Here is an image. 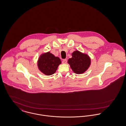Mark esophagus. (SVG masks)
<instances>
[{
  "mask_svg": "<svg viewBox=\"0 0 126 126\" xmlns=\"http://www.w3.org/2000/svg\"><path fill=\"white\" fill-rule=\"evenodd\" d=\"M67 59H63V61H62V63L63 64H67Z\"/></svg>",
  "mask_w": 126,
  "mask_h": 126,
  "instance_id": "1",
  "label": "esophagus"
}]
</instances>
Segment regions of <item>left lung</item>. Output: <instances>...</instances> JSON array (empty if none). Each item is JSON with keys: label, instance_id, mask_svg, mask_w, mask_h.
I'll return each mask as SVG.
<instances>
[{"label": "left lung", "instance_id": "obj_1", "mask_svg": "<svg viewBox=\"0 0 126 126\" xmlns=\"http://www.w3.org/2000/svg\"><path fill=\"white\" fill-rule=\"evenodd\" d=\"M71 55L72 58L68 59V63L72 71L78 74L84 73L91 65L90 57L78 50L74 51Z\"/></svg>", "mask_w": 126, "mask_h": 126}]
</instances>
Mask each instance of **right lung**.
Here are the masks:
<instances>
[{
	"label": "right lung",
	"instance_id": "right-lung-1",
	"mask_svg": "<svg viewBox=\"0 0 126 126\" xmlns=\"http://www.w3.org/2000/svg\"><path fill=\"white\" fill-rule=\"evenodd\" d=\"M61 64L60 59L55 57L50 52L41 54L37 61V66L39 70L47 76L54 74L58 66Z\"/></svg>",
	"mask_w": 126,
	"mask_h": 126
}]
</instances>
